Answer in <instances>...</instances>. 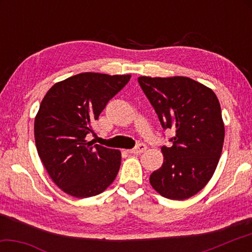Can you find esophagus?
Listing matches in <instances>:
<instances>
[{
  "mask_svg": "<svg viewBox=\"0 0 252 252\" xmlns=\"http://www.w3.org/2000/svg\"><path fill=\"white\" fill-rule=\"evenodd\" d=\"M147 150V146L144 143H138L134 149H131L129 150V153H132V155H140Z\"/></svg>",
  "mask_w": 252,
  "mask_h": 252,
  "instance_id": "1",
  "label": "esophagus"
}]
</instances>
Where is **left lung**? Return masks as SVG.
<instances>
[{
	"label": "left lung",
	"instance_id": "8db88e82",
	"mask_svg": "<svg viewBox=\"0 0 252 252\" xmlns=\"http://www.w3.org/2000/svg\"><path fill=\"white\" fill-rule=\"evenodd\" d=\"M140 87L164 130H174L171 147L163 146L164 160L150 183L162 197L185 200L198 193L218 165L224 126L217 95L211 89L186 76H140Z\"/></svg>",
	"mask_w": 252,
	"mask_h": 252
}]
</instances>
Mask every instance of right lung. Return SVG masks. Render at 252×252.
I'll return each instance as SVG.
<instances>
[{
	"instance_id": "add662e5",
	"label": "right lung",
	"mask_w": 252,
	"mask_h": 252,
	"mask_svg": "<svg viewBox=\"0 0 252 252\" xmlns=\"http://www.w3.org/2000/svg\"><path fill=\"white\" fill-rule=\"evenodd\" d=\"M130 78L85 72L55 83L41 102L34 121L37 153L53 182L72 197L103 192L117 177L121 152L85 136Z\"/></svg>"
}]
</instances>
